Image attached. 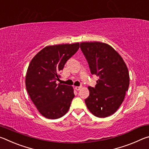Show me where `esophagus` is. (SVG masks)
Masks as SVG:
<instances>
[{
    "mask_svg": "<svg viewBox=\"0 0 149 149\" xmlns=\"http://www.w3.org/2000/svg\"><path fill=\"white\" fill-rule=\"evenodd\" d=\"M75 89H76L77 91H79V90H80L81 89V86H75Z\"/></svg>",
    "mask_w": 149,
    "mask_h": 149,
    "instance_id": "34e87169",
    "label": "esophagus"
}]
</instances>
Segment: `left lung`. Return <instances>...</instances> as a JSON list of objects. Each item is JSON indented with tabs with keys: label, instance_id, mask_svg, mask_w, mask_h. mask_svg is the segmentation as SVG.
I'll return each mask as SVG.
<instances>
[{
	"label": "left lung",
	"instance_id": "left-lung-1",
	"mask_svg": "<svg viewBox=\"0 0 149 149\" xmlns=\"http://www.w3.org/2000/svg\"><path fill=\"white\" fill-rule=\"evenodd\" d=\"M80 48L91 74L99 77L95 87H88L90 93L85 104L95 116H109L119 108L129 88L127 65L120 55L104 42H81Z\"/></svg>",
	"mask_w": 149,
	"mask_h": 149
}]
</instances>
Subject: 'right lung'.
<instances>
[{
	"label": "right lung",
	"mask_w": 149,
	"mask_h": 149,
	"mask_svg": "<svg viewBox=\"0 0 149 149\" xmlns=\"http://www.w3.org/2000/svg\"><path fill=\"white\" fill-rule=\"evenodd\" d=\"M79 48L78 42L48 46L39 52L27 68L26 86L39 112L49 119H57L68 111L75 97L72 86L56 84L68 60Z\"/></svg>",
	"instance_id": "obj_1"
}]
</instances>
